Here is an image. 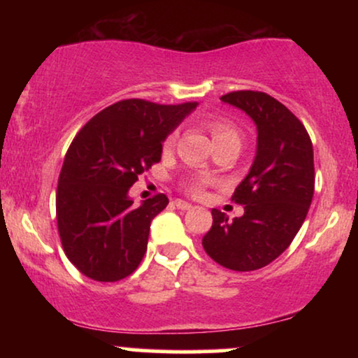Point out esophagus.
<instances>
[{
    "mask_svg": "<svg viewBox=\"0 0 358 358\" xmlns=\"http://www.w3.org/2000/svg\"><path fill=\"white\" fill-rule=\"evenodd\" d=\"M173 203H175L176 208H182V210H190V208H192V203L185 202V200H180V199H176Z\"/></svg>",
    "mask_w": 358,
    "mask_h": 358,
    "instance_id": "obj_1",
    "label": "esophagus"
}]
</instances>
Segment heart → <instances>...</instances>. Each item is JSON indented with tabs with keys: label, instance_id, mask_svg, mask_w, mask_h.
<instances>
[{
	"label": "heart",
	"instance_id": "obj_1",
	"mask_svg": "<svg viewBox=\"0 0 358 358\" xmlns=\"http://www.w3.org/2000/svg\"><path fill=\"white\" fill-rule=\"evenodd\" d=\"M208 129H210L213 143H219V141H237L241 145V134L237 131V127L229 121H222V119H217V121H210L208 122ZM176 141V134L171 133L170 136L165 139L163 143V150L170 151L171 148L175 146ZM210 183V180L207 176H192V178L183 180L182 187L185 188V192H188L190 195H202V190L205 185Z\"/></svg>",
	"mask_w": 358,
	"mask_h": 358
}]
</instances>
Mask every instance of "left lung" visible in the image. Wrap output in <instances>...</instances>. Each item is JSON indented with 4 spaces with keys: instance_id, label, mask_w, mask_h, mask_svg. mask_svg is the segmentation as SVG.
Returning a JSON list of instances; mask_svg holds the SVG:
<instances>
[{
    "instance_id": "obj_1",
    "label": "left lung",
    "mask_w": 358,
    "mask_h": 358,
    "mask_svg": "<svg viewBox=\"0 0 358 358\" xmlns=\"http://www.w3.org/2000/svg\"><path fill=\"white\" fill-rule=\"evenodd\" d=\"M220 101L252 119L257 151L232 195L234 202L244 205V215L229 220L213 208L202 245L224 268L256 271L289 248L306 219L315 192L313 145L303 122L268 94L236 90Z\"/></svg>"
}]
</instances>
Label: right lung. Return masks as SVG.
<instances>
[{
    "mask_svg": "<svg viewBox=\"0 0 358 358\" xmlns=\"http://www.w3.org/2000/svg\"><path fill=\"white\" fill-rule=\"evenodd\" d=\"M199 102L119 101L76 134L57 187V225L69 261L94 281L133 274L145 256L151 220L168 205L163 193L134 207L127 192L162 159L163 141Z\"/></svg>",
    "mask_w": 358,
    "mask_h": 358,
    "instance_id": "right-lung-1",
    "label": "right lung"
}]
</instances>
